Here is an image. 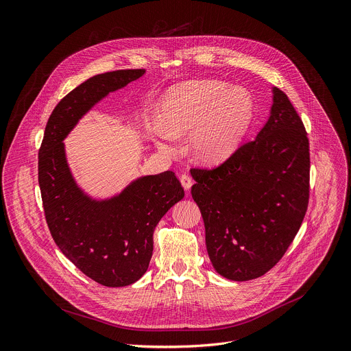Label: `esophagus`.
<instances>
[{
	"label": "esophagus",
	"mask_w": 351,
	"mask_h": 351,
	"mask_svg": "<svg viewBox=\"0 0 351 351\" xmlns=\"http://www.w3.org/2000/svg\"><path fill=\"white\" fill-rule=\"evenodd\" d=\"M180 181H181V185L184 186L185 191H189L191 186H192V178L188 176V174H182L180 177Z\"/></svg>",
	"instance_id": "34e87169"
}]
</instances>
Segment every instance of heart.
<instances>
[{"label":"heart","mask_w":351,"mask_h":351,"mask_svg":"<svg viewBox=\"0 0 351 351\" xmlns=\"http://www.w3.org/2000/svg\"><path fill=\"white\" fill-rule=\"evenodd\" d=\"M253 119L249 93L223 82H188L170 90L162 104V130L170 138L191 134L188 149L203 165H219L237 152ZM163 152L173 148L156 143Z\"/></svg>","instance_id":"obj_1"}]
</instances>
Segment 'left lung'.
I'll return each instance as SVG.
<instances>
[{
    "mask_svg": "<svg viewBox=\"0 0 351 351\" xmlns=\"http://www.w3.org/2000/svg\"><path fill=\"white\" fill-rule=\"evenodd\" d=\"M272 94L253 141L216 169H191L210 261L231 281L258 278L281 260L308 204L307 132L288 95L276 87Z\"/></svg>",
    "mask_w": 351,
    "mask_h": 351,
    "instance_id": "1",
    "label": "left lung"
}]
</instances>
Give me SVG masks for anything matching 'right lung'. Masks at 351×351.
Listing matches in <instances>:
<instances>
[{"mask_svg":"<svg viewBox=\"0 0 351 351\" xmlns=\"http://www.w3.org/2000/svg\"><path fill=\"white\" fill-rule=\"evenodd\" d=\"M145 75V69L97 75L52 110L38 151V184L45 220L60 252L93 281L119 288L136 282L149 265L154 231L184 197L173 171L144 176L109 199H93L70 173L63 139L109 93Z\"/></svg>","mask_w":351,"mask_h":351,"instance_id":"right-lung-1","label":"right lung"}]
</instances>
